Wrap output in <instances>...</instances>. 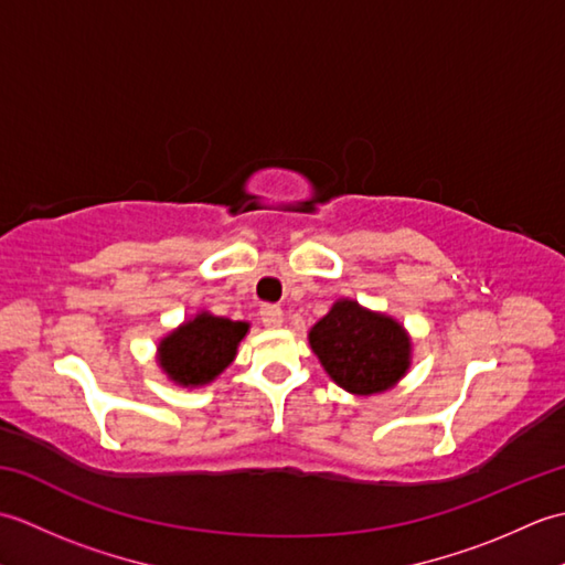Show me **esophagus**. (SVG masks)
<instances>
[{"label": "esophagus", "instance_id": "34e87169", "mask_svg": "<svg viewBox=\"0 0 565 565\" xmlns=\"http://www.w3.org/2000/svg\"><path fill=\"white\" fill-rule=\"evenodd\" d=\"M259 316H262V322H264V326H267L269 330H276V328H281V326H284V310H281L279 306H271V303L262 306Z\"/></svg>", "mask_w": 565, "mask_h": 565}]
</instances>
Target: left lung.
<instances>
[{
    "mask_svg": "<svg viewBox=\"0 0 565 565\" xmlns=\"http://www.w3.org/2000/svg\"><path fill=\"white\" fill-rule=\"evenodd\" d=\"M308 344L326 374L352 395L395 388L413 366V338L401 320L340 298L308 330Z\"/></svg>",
    "mask_w": 565,
    "mask_h": 565,
    "instance_id": "obj_1",
    "label": "left lung"
}]
</instances>
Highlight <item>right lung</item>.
Listing matches in <instances>:
<instances>
[{"instance_id": "right-lung-1", "label": "right lung", "mask_w": 565, "mask_h": 565, "mask_svg": "<svg viewBox=\"0 0 565 565\" xmlns=\"http://www.w3.org/2000/svg\"><path fill=\"white\" fill-rule=\"evenodd\" d=\"M247 332L249 322L245 320L199 310L158 342V364L177 386H209L235 362L237 347Z\"/></svg>"}]
</instances>
